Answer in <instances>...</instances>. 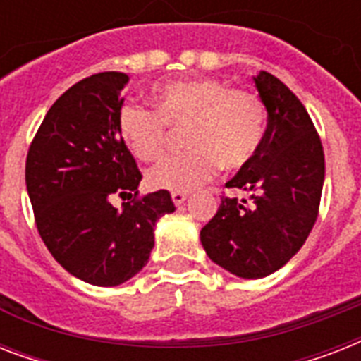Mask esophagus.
Instances as JSON below:
<instances>
[{
    "label": "esophagus",
    "instance_id": "34e87169",
    "mask_svg": "<svg viewBox=\"0 0 361 361\" xmlns=\"http://www.w3.org/2000/svg\"><path fill=\"white\" fill-rule=\"evenodd\" d=\"M187 198H189V192H183V191L172 192V202H174L176 206H181V204L185 202Z\"/></svg>",
    "mask_w": 361,
    "mask_h": 361
}]
</instances>
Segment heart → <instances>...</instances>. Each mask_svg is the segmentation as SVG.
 <instances>
[{"mask_svg":"<svg viewBox=\"0 0 361 361\" xmlns=\"http://www.w3.org/2000/svg\"><path fill=\"white\" fill-rule=\"evenodd\" d=\"M153 110L123 103L116 129L142 163L164 153L169 129L183 130L185 149L147 172L153 189L192 191L215 174L219 164L236 170L255 159L266 135V106L257 93L231 87L217 78L169 82L153 90Z\"/></svg>","mask_w":361,"mask_h":361,"instance_id":"b5f03b06","label":"heart"}]
</instances>
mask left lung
<instances>
[{"mask_svg":"<svg viewBox=\"0 0 361 361\" xmlns=\"http://www.w3.org/2000/svg\"><path fill=\"white\" fill-rule=\"evenodd\" d=\"M252 80L268 127L255 159L226 181L228 189H240L251 200L223 197L214 219L200 231L208 257L243 279L274 274L302 249L324 185L322 142L302 101L266 71Z\"/></svg>","mask_w":361,"mask_h":361,"instance_id":"left-lung-1","label":"left lung"}]
</instances>
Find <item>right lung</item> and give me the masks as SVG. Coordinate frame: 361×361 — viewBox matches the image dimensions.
Masks as SVG:
<instances>
[{"label": "right lung", "mask_w": 361, "mask_h": 361, "mask_svg": "<svg viewBox=\"0 0 361 361\" xmlns=\"http://www.w3.org/2000/svg\"><path fill=\"white\" fill-rule=\"evenodd\" d=\"M125 73L76 82L44 116L25 159L37 231L71 275L95 286L121 285L146 266L153 226L174 212L169 191L138 198L142 174L116 129ZM130 200L118 210L109 200Z\"/></svg>", "instance_id": "add662e5"}]
</instances>
